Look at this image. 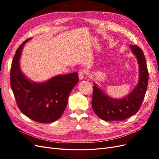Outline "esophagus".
Returning a JSON list of instances; mask_svg holds the SVG:
<instances>
[{"label": "esophagus", "instance_id": "esophagus-1", "mask_svg": "<svg viewBox=\"0 0 159 159\" xmlns=\"http://www.w3.org/2000/svg\"><path fill=\"white\" fill-rule=\"evenodd\" d=\"M86 74V71H84V70H80V71L79 72V79H80V80L84 79L85 78Z\"/></svg>", "mask_w": 159, "mask_h": 159}]
</instances>
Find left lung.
I'll list each match as a JSON object with an SVG mask.
<instances>
[{
    "mask_svg": "<svg viewBox=\"0 0 159 159\" xmlns=\"http://www.w3.org/2000/svg\"><path fill=\"white\" fill-rule=\"evenodd\" d=\"M133 53L135 55L139 64L138 85L131 92L122 99L107 97L96 84L93 86L91 104L95 114L106 121H120L135 114L143 102L148 84V70L144 53L138 46L130 45Z\"/></svg>",
    "mask_w": 159,
    "mask_h": 159,
    "instance_id": "8db88e82",
    "label": "left lung"
}]
</instances>
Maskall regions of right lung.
Instances as JSON below:
<instances>
[{
  "label": "right lung",
  "instance_id": "obj_1",
  "mask_svg": "<svg viewBox=\"0 0 159 159\" xmlns=\"http://www.w3.org/2000/svg\"><path fill=\"white\" fill-rule=\"evenodd\" d=\"M30 39L25 40L16 51L10 70L11 88L23 114L40 123H51L62 116L71 91L78 83V74L58 75L43 83L30 81L19 67L22 48Z\"/></svg>",
  "mask_w": 159,
  "mask_h": 159
}]
</instances>
